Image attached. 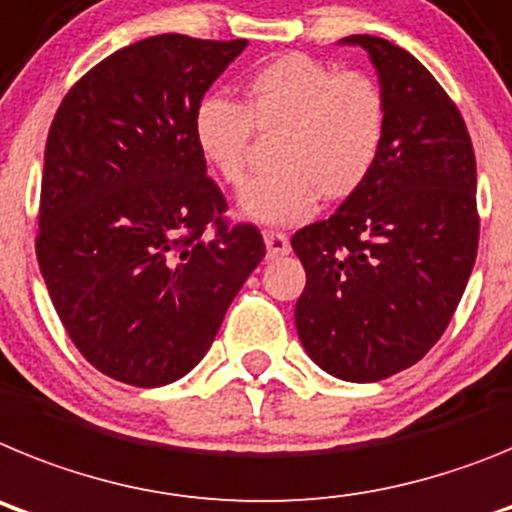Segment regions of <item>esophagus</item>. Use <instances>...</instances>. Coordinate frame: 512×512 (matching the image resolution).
<instances>
[{
	"label": "esophagus",
	"instance_id": "1",
	"mask_svg": "<svg viewBox=\"0 0 512 512\" xmlns=\"http://www.w3.org/2000/svg\"><path fill=\"white\" fill-rule=\"evenodd\" d=\"M262 239H265V247H268L270 257H281L291 252V242H288V237L283 231H262Z\"/></svg>",
	"mask_w": 512,
	"mask_h": 512
}]
</instances>
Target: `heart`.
Wrapping results in <instances>:
<instances>
[{
  "instance_id": "heart-1",
  "label": "heart",
  "mask_w": 512,
  "mask_h": 512,
  "mask_svg": "<svg viewBox=\"0 0 512 512\" xmlns=\"http://www.w3.org/2000/svg\"><path fill=\"white\" fill-rule=\"evenodd\" d=\"M389 108L366 71H335L306 53H286L244 79L242 100L208 95L193 113V141L221 182L247 177L252 133H278L273 170L239 193L244 216L260 224H299L322 195H355L373 175L386 139Z\"/></svg>"
}]
</instances>
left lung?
Instances as JSON below:
<instances>
[{"mask_svg": "<svg viewBox=\"0 0 512 512\" xmlns=\"http://www.w3.org/2000/svg\"><path fill=\"white\" fill-rule=\"evenodd\" d=\"M389 123L379 164L327 221L293 234L306 270L296 330L309 358L368 384L415 366L441 340L479 244L477 159L459 108L420 61L376 35Z\"/></svg>", "mask_w": 512, "mask_h": 512, "instance_id": "1", "label": "left lung"}]
</instances>
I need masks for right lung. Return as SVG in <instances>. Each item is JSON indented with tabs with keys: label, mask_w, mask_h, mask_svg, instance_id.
<instances>
[{
	"label": "right lung",
	"mask_w": 512,
	"mask_h": 512,
	"mask_svg": "<svg viewBox=\"0 0 512 512\" xmlns=\"http://www.w3.org/2000/svg\"><path fill=\"white\" fill-rule=\"evenodd\" d=\"M247 41L164 33L79 79L53 115L35 255L64 330L100 373L164 386L193 371L265 257L229 224L193 113Z\"/></svg>",
	"instance_id": "right-lung-1"
}]
</instances>
